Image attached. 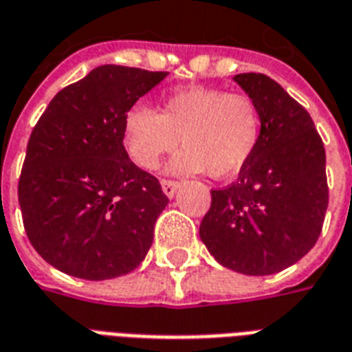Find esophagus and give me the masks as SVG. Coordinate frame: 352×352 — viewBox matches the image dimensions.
Wrapping results in <instances>:
<instances>
[{"instance_id":"obj_1","label":"esophagus","mask_w":352,"mask_h":352,"mask_svg":"<svg viewBox=\"0 0 352 352\" xmlns=\"http://www.w3.org/2000/svg\"><path fill=\"white\" fill-rule=\"evenodd\" d=\"M160 184H162V190H164V194L168 195V197H173L177 192V188H179V181H171V179H162Z\"/></svg>"}]
</instances>
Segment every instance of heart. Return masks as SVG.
<instances>
[{"label": "heart", "instance_id": "heart-1", "mask_svg": "<svg viewBox=\"0 0 352 352\" xmlns=\"http://www.w3.org/2000/svg\"><path fill=\"white\" fill-rule=\"evenodd\" d=\"M262 136V114L245 94L218 88L188 87L166 96L160 114L134 104L123 118V144L134 162L153 170L179 147L186 151L173 170L212 179H229L248 164Z\"/></svg>", "mask_w": 352, "mask_h": 352}]
</instances>
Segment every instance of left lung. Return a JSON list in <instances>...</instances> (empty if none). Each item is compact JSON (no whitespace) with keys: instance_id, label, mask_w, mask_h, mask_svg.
Masks as SVG:
<instances>
[{"instance_id":"obj_1","label":"left lung","mask_w":352,"mask_h":352,"mask_svg":"<svg viewBox=\"0 0 352 352\" xmlns=\"http://www.w3.org/2000/svg\"><path fill=\"white\" fill-rule=\"evenodd\" d=\"M234 80L262 114L258 147L238 181L212 190L199 236L219 264L273 275L316 245L329 206L325 147L307 109L264 74Z\"/></svg>"}]
</instances>
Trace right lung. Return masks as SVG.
<instances>
[{"mask_svg":"<svg viewBox=\"0 0 352 352\" xmlns=\"http://www.w3.org/2000/svg\"><path fill=\"white\" fill-rule=\"evenodd\" d=\"M168 72L104 64L51 99L18 181L27 238L72 277L127 275L146 258L168 197L123 146V118Z\"/></svg>","mask_w":352,"mask_h":352,"instance_id":"1","label":"right lung"}]
</instances>
